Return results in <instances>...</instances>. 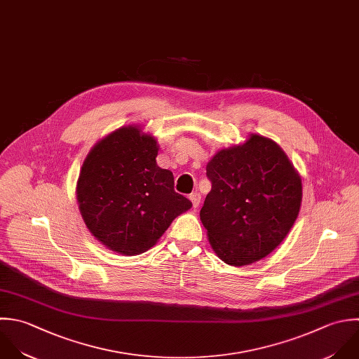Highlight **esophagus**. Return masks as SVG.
Listing matches in <instances>:
<instances>
[{"label": "esophagus", "mask_w": 359, "mask_h": 359, "mask_svg": "<svg viewBox=\"0 0 359 359\" xmlns=\"http://www.w3.org/2000/svg\"><path fill=\"white\" fill-rule=\"evenodd\" d=\"M189 198H190V201L193 203V207L194 208H197L198 205H200V201H201V196H200V193H191L190 196H189Z\"/></svg>", "instance_id": "obj_1"}]
</instances>
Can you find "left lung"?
I'll list each match as a JSON object with an SVG mask.
<instances>
[{"mask_svg":"<svg viewBox=\"0 0 359 359\" xmlns=\"http://www.w3.org/2000/svg\"><path fill=\"white\" fill-rule=\"evenodd\" d=\"M211 191L200 218L218 257L246 266L270 255L298 218L302 182L284 151L252 134L221 149L207 165Z\"/></svg>","mask_w":359,"mask_h":359,"instance_id":"1","label":"left lung"}]
</instances>
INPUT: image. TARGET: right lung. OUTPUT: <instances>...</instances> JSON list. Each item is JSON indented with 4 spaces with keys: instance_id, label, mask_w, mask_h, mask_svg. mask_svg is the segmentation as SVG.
I'll return each instance as SVG.
<instances>
[{
    "instance_id": "add662e5",
    "label": "right lung",
    "mask_w": 359,
    "mask_h": 359,
    "mask_svg": "<svg viewBox=\"0 0 359 359\" xmlns=\"http://www.w3.org/2000/svg\"><path fill=\"white\" fill-rule=\"evenodd\" d=\"M158 145L123 127L88 154L76 184L81 215L106 248L126 256L151 249L191 201L175 191L173 173L156 165Z\"/></svg>"
}]
</instances>
